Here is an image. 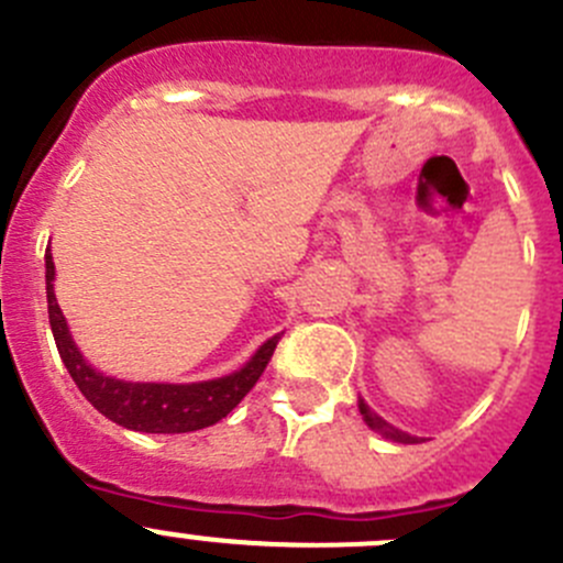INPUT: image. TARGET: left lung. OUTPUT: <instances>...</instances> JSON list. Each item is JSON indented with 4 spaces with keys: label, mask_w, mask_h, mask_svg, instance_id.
<instances>
[{
    "label": "left lung",
    "mask_w": 563,
    "mask_h": 563,
    "mask_svg": "<svg viewBox=\"0 0 563 563\" xmlns=\"http://www.w3.org/2000/svg\"><path fill=\"white\" fill-rule=\"evenodd\" d=\"M360 415H363V418H365V423H368V427L374 429V432H379L382 438L393 440V443H418V438H412V434L401 432V429L390 427V423H387V420H382L379 415H376L374 409H371L368 404L363 401V398H360Z\"/></svg>",
    "instance_id": "obj_1"
}]
</instances>
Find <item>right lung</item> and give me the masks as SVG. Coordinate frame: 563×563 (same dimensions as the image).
<instances>
[{
	"mask_svg": "<svg viewBox=\"0 0 563 563\" xmlns=\"http://www.w3.org/2000/svg\"><path fill=\"white\" fill-rule=\"evenodd\" d=\"M54 261L46 253V302H48V324H52L57 352L63 357L65 368L74 376L81 396L92 404L101 415L134 432L148 434H181L195 429L214 427L217 420L225 418L244 396L255 387L264 368L275 354V335L255 352V357L242 371L222 379L195 382V385H159V382H123L112 376L98 374L96 368L85 363L79 349L70 341L68 324L63 319L57 297H54Z\"/></svg>",
	"mask_w": 563,
	"mask_h": 563,
	"instance_id": "1",
	"label": "right lung"
}]
</instances>
